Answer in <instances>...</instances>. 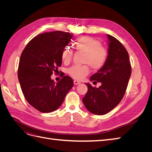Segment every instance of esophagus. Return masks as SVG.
<instances>
[{
    "mask_svg": "<svg viewBox=\"0 0 152 152\" xmlns=\"http://www.w3.org/2000/svg\"><path fill=\"white\" fill-rule=\"evenodd\" d=\"M73 83H74L75 85H78V84H80V82H79L78 80H75L74 81H73Z\"/></svg>",
    "mask_w": 152,
    "mask_h": 152,
    "instance_id": "1",
    "label": "esophagus"
}]
</instances>
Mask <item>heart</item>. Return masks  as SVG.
Returning <instances> with one entry per match:
<instances>
[{"instance_id": "heart-1", "label": "heart", "mask_w": 152, "mask_h": 152, "mask_svg": "<svg viewBox=\"0 0 152 152\" xmlns=\"http://www.w3.org/2000/svg\"><path fill=\"white\" fill-rule=\"evenodd\" d=\"M75 49L84 53L83 63L87 65H74L68 69V73L77 80H82L89 73V66L93 70H98L102 68L107 62L108 51L107 48L102 45L99 41L92 37L82 36L78 38L74 43ZM73 57V50L65 48L61 53V58L64 63L70 62Z\"/></svg>"}]
</instances>
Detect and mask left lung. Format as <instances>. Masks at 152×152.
Returning a JSON list of instances; mask_svg holds the SVG:
<instances>
[{
    "label": "left lung",
    "instance_id": "8db88e82",
    "mask_svg": "<svg viewBox=\"0 0 152 152\" xmlns=\"http://www.w3.org/2000/svg\"><path fill=\"white\" fill-rule=\"evenodd\" d=\"M108 38V56L102 68L92 75L93 83L101 82L99 87L87 83V93L82 102L90 112L104 115L115 108L123 98L131 75V66L126 49L114 37Z\"/></svg>",
    "mask_w": 152,
    "mask_h": 152
}]
</instances>
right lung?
Returning <instances> with one entry per match:
<instances>
[{"instance_id": "obj_1", "label": "right lung", "mask_w": 152, "mask_h": 152, "mask_svg": "<svg viewBox=\"0 0 152 152\" xmlns=\"http://www.w3.org/2000/svg\"><path fill=\"white\" fill-rule=\"evenodd\" d=\"M72 38L69 32L43 33L32 39L21 54L18 77L23 94L28 103L40 112L57 110L72 88L70 77L63 76L57 83L50 78L61 65L62 51Z\"/></svg>"}]
</instances>
